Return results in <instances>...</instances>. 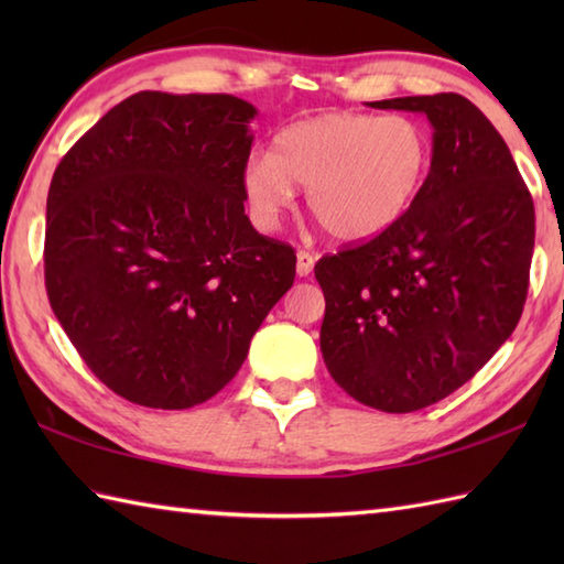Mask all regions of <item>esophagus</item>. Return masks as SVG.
<instances>
[{
	"instance_id": "34e87169",
	"label": "esophagus",
	"mask_w": 564,
	"mask_h": 564,
	"mask_svg": "<svg viewBox=\"0 0 564 564\" xmlns=\"http://www.w3.org/2000/svg\"><path fill=\"white\" fill-rule=\"evenodd\" d=\"M315 267V254H310V251L301 249L297 251V261H295V271L301 279H305V275H310V271H313Z\"/></svg>"
}]
</instances>
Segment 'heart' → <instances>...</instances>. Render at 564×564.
<instances>
[{"label": "heart", "mask_w": 564, "mask_h": 564, "mask_svg": "<svg viewBox=\"0 0 564 564\" xmlns=\"http://www.w3.org/2000/svg\"><path fill=\"white\" fill-rule=\"evenodd\" d=\"M429 170L431 138L416 118L332 111L279 130L271 154H251L239 182L259 230L279 227L301 186L332 237L366 242L410 213Z\"/></svg>", "instance_id": "obj_1"}]
</instances>
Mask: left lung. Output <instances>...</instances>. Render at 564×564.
I'll list each match as a JSON object with an SVG mask.
<instances>
[{"label": "left lung", "instance_id": "left-lung-1", "mask_svg": "<svg viewBox=\"0 0 564 564\" xmlns=\"http://www.w3.org/2000/svg\"><path fill=\"white\" fill-rule=\"evenodd\" d=\"M370 106L429 118L431 170L398 225L315 263L319 349L354 400L404 414L465 386L517 329L535 210L507 142L460 94Z\"/></svg>", "mask_w": 564, "mask_h": 564}]
</instances>
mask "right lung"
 Returning a JSON list of instances; mask_svg holds the SVG:
<instances>
[{"label":"right lung","mask_w":564,"mask_h":564,"mask_svg":"<svg viewBox=\"0 0 564 564\" xmlns=\"http://www.w3.org/2000/svg\"><path fill=\"white\" fill-rule=\"evenodd\" d=\"M257 109L230 94L140 91L53 174L45 289L106 388L152 410L210 400L295 279V251L245 215Z\"/></svg>","instance_id":"right-lung-1"}]
</instances>
